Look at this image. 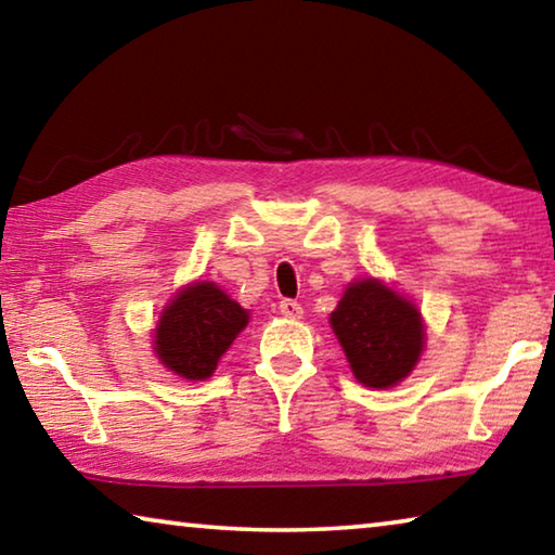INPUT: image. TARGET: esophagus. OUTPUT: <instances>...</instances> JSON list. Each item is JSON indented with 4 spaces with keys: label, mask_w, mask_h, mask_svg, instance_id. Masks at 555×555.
<instances>
[{
    "label": "esophagus",
    "mask_w": 555,
    "mask_h": 555,
    "mask_svg": "<svg viewBox=\"0 0 555 555\" xmlns=\"http://www.w3.org/2000/svg\"><path fill=\"white\" fill-rule=\"evenodd\" d=\"M279 311H281V315L294 318V321H296V318L304 315V308H300V304H298V300H294V298H284V300H281Z\"/></svg>",
    "instance_id": "1"
}]
</instances>
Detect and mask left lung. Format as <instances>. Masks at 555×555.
Wrapping results in <instances>:
<instances>
[{
	"instance_id": "left-lung-1",
	"label": "left lung",
	"mask_w": 555,
	"mask_h": 555,
	"mask_svg": "<svg viewBox=\"0 0 555 555\" xmlns=\"http://www.w3.org/2000/svg\"><path fill=\"white\" fill-rule=\"evenodd\" d=\"M354 379L372 389H389L416 367L426 343L421 311L409 298L377 279L354 281L331 313Z\"/></svg>"
}]
</instances>
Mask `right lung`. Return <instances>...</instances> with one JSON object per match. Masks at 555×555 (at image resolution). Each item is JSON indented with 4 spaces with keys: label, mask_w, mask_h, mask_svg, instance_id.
I'll return each instance as SVG.
<instances>
[{
    "label": "right lung",
    "mask_w": 555,
    "mask_h": 555,
    "mask_svg": "<svg viewBox=\"0 0 555 555\" xmlns=\"http://www.w3.org/2000/svg\"><path fill=\"white\" fill-rule=\"evenodd\" d=\"M249 313L212 281H195L164 308L154 333V352L166 370L191 382L208 379Z\"/></svg>",
    "instance_id": "1"
}]
</instances>
